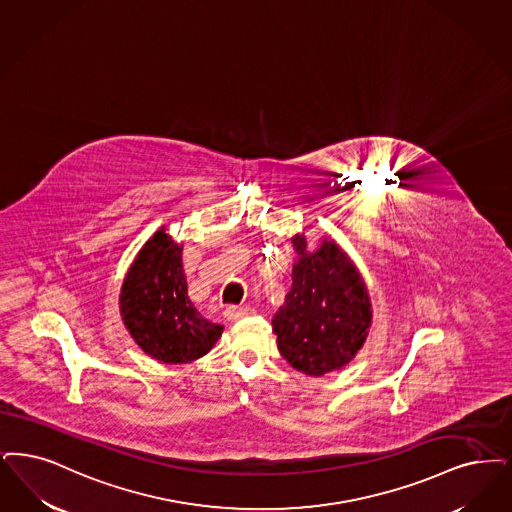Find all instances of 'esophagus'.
Masks as SVG:
<instances>
[{
	"label": "esophagus",
	"instance_id": "obj_1",
	"mask_svg": "<svg viewBox=\"0 0 512 512\" xmlns=\"http://www.w3.org/2000/svg\"><path fill=\"white\" fill-rule=\"evenodd\" d=\"M249 314H253L251 308L234 307V305L225 308L226 320H238V318H244V316H249Z\"/></svg>",
	"mask_w": 512,
	"mask_h": 512
}]
</instances>
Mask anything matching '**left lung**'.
Listing matches in <instances>:
<instances>
[{
    "label": "left lung",
    "mask_w": 512,
    "mask_h": 512,
    "mask_svg": "<svg viewBox=\"0 0 512 512\" xmlns=\"http://www.w3.org/2000/svg\"><path fill=\"white\" fill-rule=\"evenodd\" d=\"M299 255L284 305L272 318L280 354L310 377L345 368L368 337V287L347 253L324 240L314 253L307 238H291Z\"/></svg>",
    "instance_id": "1"
}]
</instances>
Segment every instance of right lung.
I'll return each instance as SVG.
<instances>
[{
  "label": "right lung",
  "mask_w": 512,
  "mask_h": 512,
  "mask_svg": "<svg viewBox=\"0 0 512 512\" xmlns=\"http://www.w3.org/2000/svg\"><path fill=\"white\" fill-rule=\"evenodd\" d=\"M120 314L135 343L164 364H188L207 354L223 326L205 320L188 299L183 246L162 226L129 266Z\"/></svg>",
  "instance_id": "add662e5"
}]
</instances>
